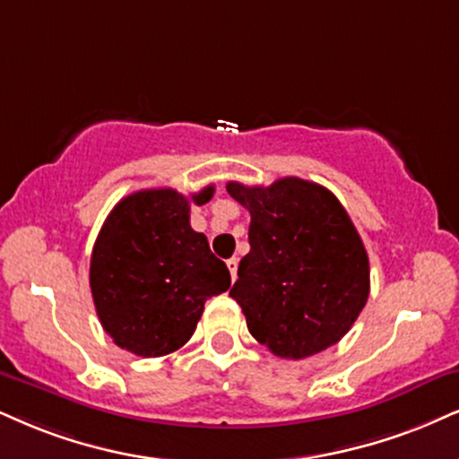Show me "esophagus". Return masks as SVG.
I'll return each instance as SVG.
<instances>
[{
    "label": "esophagus",
    "mask_w": 459,
    "mask_h": 459,
    "mask_svg": "<svg viewBox=\"0 0 459 459\" xmlns=\"http://www.w3.org/2000/svg\"><path fill=\"white\" fill-rule=\"evenodd\" d=\"M228 268L231 273V281H236V276H238V257L228 259Z\"/></svg>",
    "instance_id": "1"
}]
</instances>
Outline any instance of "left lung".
I'll return each instance as SVG.
<instances>
[{
  "label": "left lung",
  "instance_id": "obj_1",
  "mask_svg": "<svg viewBox=\"0 0 459 459\" xmlns=\"http://www.w3.org/2000/svg\"><path fill=\"white\" fill-rule=\"evenodd\" d=\"M228 194L251 212V251L230 291L251 336L285 359L336 344L370 293L364 242L338 197L296 177L270 186L231 180Z\"/></svg>",
  "mask_w": 459,
  "mask_h": 459
}]
</instances>
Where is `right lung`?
<instances>
[{"instance_id":"1","label":"right lung","mask_w":459,"mask_h":459,"mask_svg":"<svg viewBox=\"0 0 459 459\" xmlns=\"http://www.w3.org/2000/svg\"><path fill=\"white\" fill-rule=\"evenodd\" d=\"M212 194V185L189 197L135 191L101 225L89 282L100 324L121 349L140 358L172 353L194 336L204 302L230 290L228 265L189 223V204Z\"/></svg>"}]
</instances>
